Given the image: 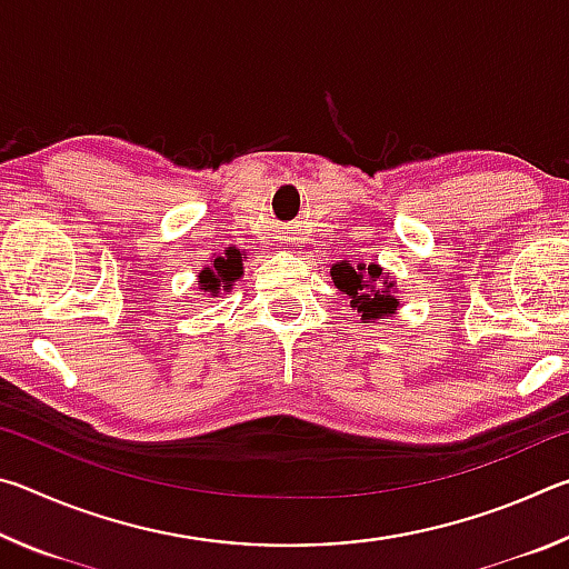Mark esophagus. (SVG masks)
Listing matches in <instances>:
<instances>
[{
  "label": "esophagus",
  "instance_id": "esophagus-1",
  "mask_svg": "<svg viewBox=\"0 0 569 569\" xmlns=\"http://www.w3.org/2000/svg\"><path fill=\"white\" fill-rule=\"evenodd\" d=\"M281 240H291V238H281Z\"/></svg>",
  "mask_w": 569,
  "mask_h": 569
}]
</instances>
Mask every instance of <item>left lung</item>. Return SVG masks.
I'll list each match as a JSON object with an SVG mask.
<instances>
[{
    "label": "left lung",
    "instance_id": "1",
    "mask_svg": "<svg viewBox=\"0 0 569 569\" xmlns=\"http://www.w3.org/2000/svg\"><path fill=\"white\" fill-rule=\"evenodd\" d=\"M333 286L351 298V308L363 323H377L399 311L397 281L383 273L379 263L341 261L331 268Z\"/></svg>",
    "mask_w": 569,
    "mask_h": 569
}]
</instances>
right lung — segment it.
Wrapping results in <instances>:
<instances>
[{"label":"right lung","mask_w":569,"mask_h":569,"mask_svg":"<svg viewBox=\"0 0 569 569\" xmlns=\"http://www.w3.org/2000/svg\"><path fill=\"white\" fill-rule=\"evenodd\" d=\"M243 250L228 248L223 256H213L210 266L198 273V288L208 298H218V293L230 291L236 281L243 276Z\"/></svg>","instance_id":"add662e5"}]
</instances>
